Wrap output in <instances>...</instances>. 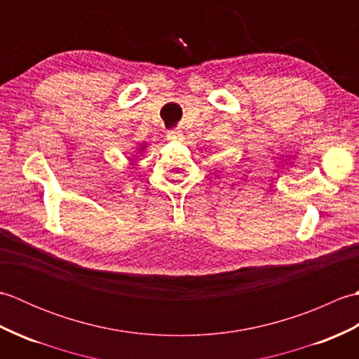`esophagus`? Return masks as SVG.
I'll return each mask as SVG.
<instances>
[{"instance_id":"esophagus-1","label":"esophagus","mask_w":359,"mask_h":359,"mask_svg":"<svg viewBox=\"0 0 359 359\" xmlns=\"http://www.w3.org/2000/svg\"><path fill=\"white\" fill-rule=\"evenodd\" d=\"M166 137H168V140H172V142L182 140V133L179 131V129H172V131L168 133Z\"/></svg>"}]
</instances>
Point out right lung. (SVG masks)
I'll use <instances>...</instances> for the list:
<instances>
[{"label":"right lung","mask_w":359,"mask_h":359,"mask_svg":"<svg viewBox=\"0 0 359 359\" xmlns=\"http://www.w3.org/2000/svg\"><path fill=\"white\" fill-rule=\"evenodd\" d=\"M144 148H147V143H142V144H140V147H139V148H137V151H139V152H142V151H143Z\"/></svg>","instance_id":"right-lung-1"}]
</instances>
